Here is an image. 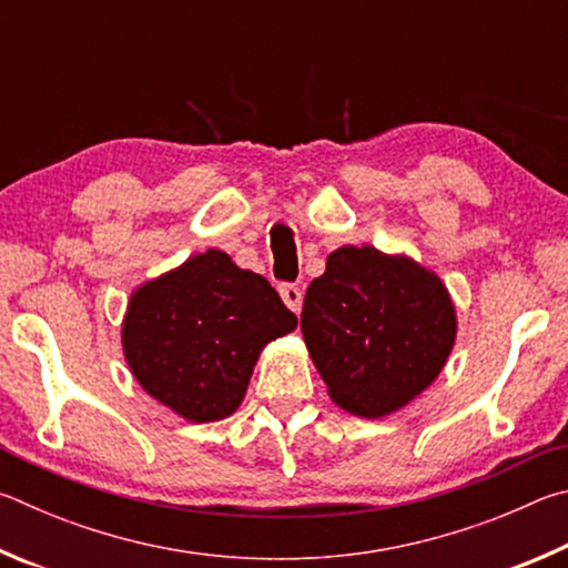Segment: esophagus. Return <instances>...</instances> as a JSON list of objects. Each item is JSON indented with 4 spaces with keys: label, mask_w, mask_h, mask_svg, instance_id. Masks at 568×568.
Returning a JSON list of instances; mask_svg holds the SVG:
<instances>
[{
    "label": "esophagus",
    "mask_w": 568,
    "mask_h": 568,
    "mask_svg": "<svg viewBox=\"0 0 568 568\" xmlns=\"http://www.w3.org/2000/svg\"><path fill=\"white\" fill-rule=\"evenodd\" d=\"M278 294H282L284 304L290 306L292 312H302V302H304L302 286H296V284H282V286H278Z\"/></svg>",
    "instance_id": "34e87169"
}]
</instances>
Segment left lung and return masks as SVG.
<instances>
[{
    "label": "left lung",
    "instance_id": "1",
    "mask_svg": "<svg viewBox=\"0 0 568 568\" xmlns=\"http://www.w3.org/2000/svg\"><path fill=\"white\" fill-rule=\"evenodd\" d=\"M439 274L372 244L339 246L304 296L302 334L339 409L384 419L429 389L456 342Z\"/></svg>",
    "mask_w": 568,
    "mask_h": 568
}]
</instances>
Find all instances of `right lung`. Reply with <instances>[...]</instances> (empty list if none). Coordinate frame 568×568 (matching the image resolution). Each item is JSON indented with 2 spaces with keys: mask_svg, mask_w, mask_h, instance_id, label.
Listing matches in <instances>:
<instances>
[{
  "mask_svg": "<svg viewBox=\"0 0 568 568\" xmlns=\"http://www.w3.org/2000/svg\"><path fill=\"white\" fill-rule=\"evenodd\" d=\"M296 324L264 276L206 248L136 286L122 320V352L152 399L209 424L242 406L264 346Z\"/></svg>",
  "mask_w": 568,
  "mask_h": 568,
  "instance_id": "1",
  "label": "right lung"
}]
</instances>
